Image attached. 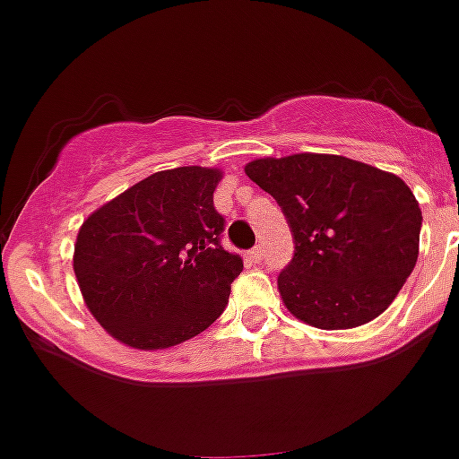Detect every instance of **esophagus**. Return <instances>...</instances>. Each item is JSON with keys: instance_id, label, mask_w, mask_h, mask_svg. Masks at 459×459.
<instances>
[{"instance_id": "1", "label": "esophagus", "mask_w": 459, "mask_h": 459, "mask_svg": "<svg viewBox=\"0 0 459 459\" xmlns=\"http://www.w3.org/2000/svg\"><path fill=\"white\" fill-rule=\"evenodd\" d=\"M263 256H265V249H263V245H256L252 252H249V258H252L254 263H261Z\"/></svg>"}]
</instances>
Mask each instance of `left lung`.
I'll return each instance as SVG.
<instances>
[{"label":"left lung","instance_id":"1","mask_svg":"<svg viewBox=\"0 0 459 459\" xmlns=\"http://www.w3.org/2000/svg\"><path fill=\"white\" fill-rule=\"evenodd\" d=\"M245 173L279 203L296 252L277 277L286 309L321 330L369 324L418 261L422 214L393 173L337 154L256 159Z\"/></svg>","mask_w":459,"mask_h":459}]
</instances>
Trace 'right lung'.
Returning <instances> with one entry per match:
<instances>
[{"mask_svg":"<svg viewBox=\"0 0 459 459\" xmlns=\"http://www.w3.org/2000/svg\"><path fill=\"white\" fill-rule=\"evenodd\" d=\"M221 170H159L82 221L74 273L85 305L122 344L154 351L201 334L229 305L242 258L221 247Z\"/></svg>","mask_w":459,"mask_h":459,"instance_id":"add662e5","label":"right lung"}]
</instances>
